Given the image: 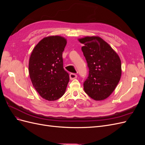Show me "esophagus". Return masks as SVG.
<instances>
[{
    "label": "esophagus",
    "instance_id": "1",
    "mask_svg": "<svg viewBox=\"0 0 145 145\" xmlns=\"http://www.w3.org/2000/svg\"><path fill=\"white\" fill-rule=\"evenodd\" d=\"M77 76L76 75V74H74V73H71V74H70V75H69L70 79H71V80L75 79V78H77Z\"/></svg>",
    "mask_w": 145,
    "mask_h": 145
}]
</instances>
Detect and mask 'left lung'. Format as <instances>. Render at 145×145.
Wrapping results in <instances>:
<instances>
[{"label": "left lung", "mask_w": 145, "mask_h": 145, "mask_svg": "<svg viewBox=\"0 0 145 145\" xmlns=\"http://www.w3.org/2000/svg\"><path fill=\"white\" fill-rule=\"evenodd\" d=\"M78 40L89 68L83 83L85 93L95 100L108 98L114 91L121 75V60L117 52L99 36H86Z\"/></svg>", "instance_id": "8db88e82"}]
</instances>
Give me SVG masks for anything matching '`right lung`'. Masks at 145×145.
<instances>
[{
    "label": "right lung",
    "instance_id": "1",
    "mask_svg": "<svg viewBox=\"0 0 145 145\" xmlns=\"http://www.w3.org/2000/svg\"><path fill=\"white\" fill-rule=\"evenodd\" d=\"M67 39L60 36L44 37L34 48L28 70L33 85L41 97L48 101L60 99L69 80L65 71L62 52Z\"/></svg>",
    "mask_w": 145,
    "mask_h": 145
}]
</instances>
